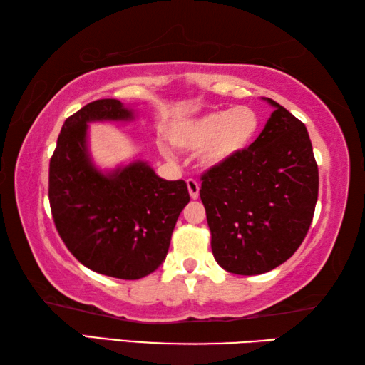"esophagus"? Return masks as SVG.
<instances>
[{"label":"esophagus","instance_id":"obj_1","mask_svg":"<svg viewBox=\"0 0 365 365\" xmlns=\"http://www.w3.org/2000/svg\"><path fill=\"white\" fill-rule=\"evenodd\" d=\"M187 187H188L191 200H197V196H200V183H197L196 180H193V178H188Z\"/></svg>","mask_w":365,"mask_h":365}]
</instances>
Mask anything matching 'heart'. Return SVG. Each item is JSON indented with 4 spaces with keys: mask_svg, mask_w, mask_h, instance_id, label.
I'll return each instance as SVG.
<instances>
[{
    "mask_svg": "<svg viewBox=\"0 0 365 365\" xmlns=\"http://www.w3.org/2000/svg\"><path fill=\"white\" fill-rule=\"evenodd\" d=\"M259 127L257 114L248 106L212 110L170 128L169 138L177 148L200 151L202 164L217 168L248 146ZM170 158V151L163 148Z\"/></svg>",
    "mask_w": 365,
    "mask_h": 365,
    "instance_id": "b5f03b06",
    "label": "heart"
}]
</instances>
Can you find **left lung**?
<instances>
[{
    "label": "left lung",
    "mask_w": 365,
    "mask_h": 365,
    "mask_svg": "<svg viewBox=\"0 0 365 365\" xmlns=\"http://www.w3.org/2000/svg\"><path fill=\"white\" fill-rule=\"evenodd\" d=\"M261 135L201 177L200 196L222 269L259 275L294 255L311 227L319 169L306 125L270 98Z\"/></svg>",
    "instance_id": "1"
}]
</instances>
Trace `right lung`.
Wrapping results in <instances>:
<instances>
[{
    "label": "right lung",
    "mask_w": 365,
    "mask_h": 365,
    "mask_svg": "<svg viewBox=\"0 0 365 365\" xmlns=\"http://www.w3.org/2000/svg\"><path fill=\"white\" fill-rule=\"evenodd\" d=\"M119 100H96L66 119L49 160L54 225L77 261L98 274L138 280L168 256L178 215L190 202L187 183L164 180L143 160L108 174L91 163L90 122L132 120Z\"/></svg>",
    "instance_id": "add662e5"
}]
</instances>
